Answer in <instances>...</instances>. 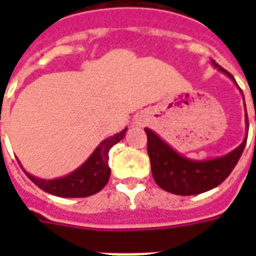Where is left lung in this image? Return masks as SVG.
<instances>
[{"label": "left lung", "instance_id": "left-lung-1", "mask_svg": "<svg viewBox=\"0 0 256 256\" xmlns=\"http://www.w3.org/2000/svg\"><path fill=\"white\" fill-rule=\"evenodd\" d=\"M211 64L215 68H218L220 72L226 74L236 84V80L230 74L218 66L214 60H211ZM246 123L248 126L247 116H246ZM145 133L148 137L146 150L150 155V170L155 182L167 192L181 194V196L207 192L224 182L233 172L247 144V137H246L242 144L228 155L215 158L211 160H190L176 152L152 130L145 128Z\"/></svg>", "mask_w": 256, "mask_h": 256}]
</instances>
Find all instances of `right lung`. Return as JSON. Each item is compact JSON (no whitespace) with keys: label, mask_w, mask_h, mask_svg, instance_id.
Segmentation results:
<instances>
[{"label":"right lung","mask_w":256,"mask_h":256,"mask_svg":"<svg viewBox=\"0 0 256 256\" xmlns=\"http://www.w3.org/2000/svg\"><path fill=\"white\" fill-rule=\"evenodd\" d=\"M126 132L128 128H123L120 133L104 140L82 166L66 177L56 178V180H41L28 172H24L38 188L54 196H60V198L92 196L100 192L108 182L111 176V168L108 166V159H110L108 152L114 145L118 144L124 137Z\"/></svg>","instance_id":"1"}]
</instances>
